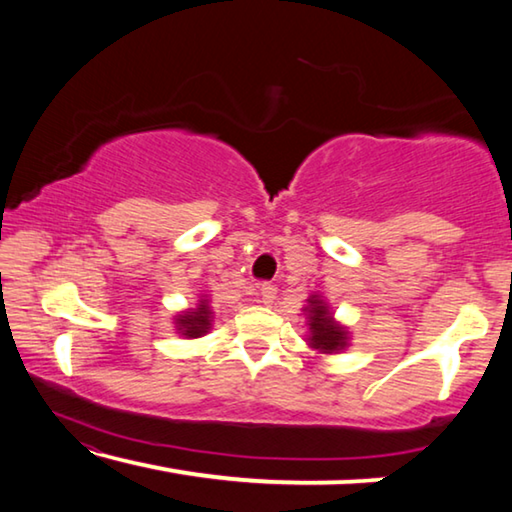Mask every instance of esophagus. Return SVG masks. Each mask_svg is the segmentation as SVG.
Instances as JSON below:
<instances>
[{
    "label": "esophagus",
    "instance_id": "esophagus-1",
    "mask_svg": "<svg viewBox=\"0 0 512 512\" xmlns=\"http://www.w3.org/2000/svg\"><path fill=\"white\" fill-rule=\"evenodd\" d=\"M275 296H277L275 284H271V282H264L262 287H259V298H262L264 305H271V302L275 300Z\"/></svg>",
    "mask_w": 512,
    "mask_h": 512
}]
</instances>
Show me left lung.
I'll list each match as a JSON object with an SVG mask.
<instances>
[{"label": "left lung", "instance_id": "1", "mask_svg": "<svg viewBox=\"0 0 512 512\" xmlns=\"http://www.w3.org/2000/svg\"><path fill=\"white\" fill-rule=\"evenodd\" d=\"M307 318H309V345L318 352L332 354L339 352L345 348L348 343V332L339 325L334 323L332 314L323 300L318 296L309 298V305L305 307Z\"/></svg>", "mask_w": 512, "mask_h": 512}]
</instances>
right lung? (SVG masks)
I'll return each mask as SVG.
<instances>
[{
    "label": "right lung",
    "instance_id": "right-lung-1",
    "mask_svg": "<svg viewBox=\"0 0 512 512\" xmlns=\"http://www.w3.org/2000/svg\"><path fill=\"white\" fill-rule=\"evenodd\" d=\"M210 307H207V302L201 300V305H198L196 309L187 311V314L178 316L176 318V325L180 329V334L189 336V339H198V336H203L207 329H210Z\"/></svg>",
    "mask_w": 512,
    "mask_h": 512
}]
</instances>
